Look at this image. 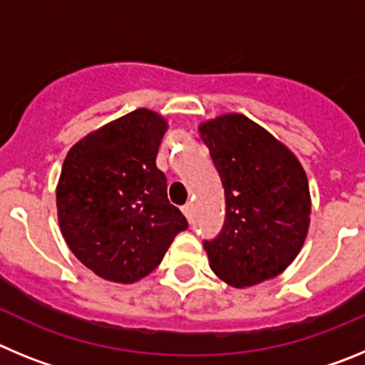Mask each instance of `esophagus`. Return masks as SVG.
I'll return each mask as SVG.
<instances>
[{
  "label": "esophagus",
  "instance_id": "34e87169",
  "mask_svg": "<svg viewBox=\"0 0 365 365\" xmlns=\"http://www.w3.org/2000/svg\"><path fill=\"white\" fill-rule=\"evenodd\" d=\"M180 210H182V214L186 215V219H188V221H192V217H193V205H192V202H186V205L180 208Z\"/></svg>",
  "mask_w": 365,
  "mask_h": 365
}]
</instances>
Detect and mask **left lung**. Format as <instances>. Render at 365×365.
Segmentation results:
<instances>
[{"label":"left lung","mask_w":365,"mask_h":365,"mask_svg":"<svg viewBox=\"0 0 365 365\" xmlns=\"http://www.w3.org/2000/svg\"><path fill=\"white\" fill-rule=\"evenodd\" d=\"M221 177L227 215L205 241L210 269L235 289L276 278L302 250L311 222L305 170L283 143L241 113L199 124Z\"/></svg>","instance_id":"1"}]
</instances>
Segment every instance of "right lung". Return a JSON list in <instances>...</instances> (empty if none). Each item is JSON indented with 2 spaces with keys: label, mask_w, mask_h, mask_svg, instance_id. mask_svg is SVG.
I'll use <instances>...</instances> for the list:
<instances>
[{
  "label": "right lung",
  "mask_w": 365,
  "mask_h": 365,
  "mask_svg": "<svg viewBox=\"0 0 365 365\" xmlns=\"http://www.w3.org/2000/svg\"><path fill=\"white\" fill-rule=\"evenodd\" d=\"M166 130L163 115L135 109L80 138L63 160L56 186L60 230L71 252L108 282L148 276L188 228L155 164Z\"/></svg>",
  "instance_id": "1"
}]
</instances>
